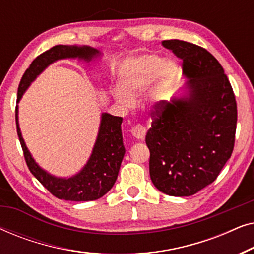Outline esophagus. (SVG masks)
Listing matches in <instances>:
<instances>
[{"mask_svg":"<svg viewBox=\"0 0 254 254\" xmlns=\"http://www.w3.org/2000/svg\"><path fill=\"white\" fill-rule=\"evenodd\" d=\"M145 131L147 130H145L144 126H142V125H140V124L135 125V126L131 127V129H130L131 135H133L134 137L138 138V140H143L145 136Z\"/></svg>","mask_w":254,"mask_h":254,"instance_id":"1","label":"esophagus"}]
</instances>
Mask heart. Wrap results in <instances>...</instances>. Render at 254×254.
<instances>
[{"label":"heart","instance_id":"b5f03b06","mask_svg":"<svg viewBox=\"0 0 254 254\" xmlns=\"http://www.w3.org/2000/svg\"><path fill=\"white\" fill-rule=\"evenodd\" d=\"M175 69L172 62H165L162 57L155 54H145L131 59L121 70L120 89L113 91L114 98L121 104L129 105L131 97L143 92L157 74L150 97L152 100L165 99L169 93L170 82L175 75Z\"/></svg>","mask_w":254,"mask_h":254}]
</instances>
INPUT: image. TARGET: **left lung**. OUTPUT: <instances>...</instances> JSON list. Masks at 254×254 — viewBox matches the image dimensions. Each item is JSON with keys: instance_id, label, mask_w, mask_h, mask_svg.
<instances>
[{"instance_id": "obj_1", "label": "left lung", "mask_w": 254, "mask_h": 254, "mask_svg": "<svg viewBox=\"0 0 254 254\" xmlns=\"http://www.w3.org/2000/svg\"><path fill=\"white\" fill-rule=\"evenodd\" d=\"M162 45L182 59L189 81L182 97L154 105L145 135L149 172L161 192L190 196L213 183L230 158L237 104L223 68L207 50L178 39Z\"/></svg>"}]
</instances>
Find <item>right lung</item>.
<instances>
[{
  "mask_svg": "<svg viewBox=\"0 0 254 254\" xmlns=\"http://www.w3.org/2000/svg\"><path fill=\"white\" fill-rule=\"evenodd\" d=\"M99 51L90 46H68L57 45L51 50L37 57L24 72L18 86L17 103L22 98L31 83L38 75L53 62L61 59L78 58L90 62L98 57ZM123 118L109 113L102 114L98 136L88 163L77 175L70 178H59L52 176L37 164L27 150L22 137L18 124V106H16V126L24 158L31 173L43 184L55 197L67 201H93L99 199L112 189L118 178V173L125 155V147L121 134Z\"/></svg>",
  "mask_w": 254,
  "mask_h": 254,
  "instance_id": "1",
  "label": "right lung"
}]
</instances>
